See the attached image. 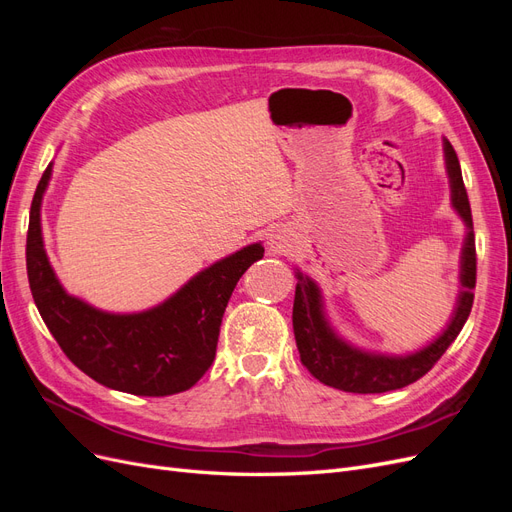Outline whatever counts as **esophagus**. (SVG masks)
<instances>
[{"mask_svg":"<svg viewBox=\"0 0 512 512\" xmlns=\"http://www.w3.org/2000/svg\"><path fill=\"white\" fill-rule=\"evenodd\" d=\"M269 245H271V250H284V247H286V239L282 237V235H271L269 237Z\"/></svg>","mask_w":512,"mask_h":512,"instance_id":"1","label":"esophagus"}]
</instances>
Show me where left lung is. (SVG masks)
I'll return each mask as SVG.
<instances>
[{"label": "left lung", "instance_id": "1", "mask_svg": "<svg viewBox=\"0 0 512 512\" xmlns=\"http://www.w3.org/2000/svg\"><path fill=\"white\" fill-rule=\"evenodd\" d=\"M444 164L448 185H451V207L466 226L461 256H459V294L448 318L444 331L431 339L423 348L406 354H386L378 350H365L354 346L346 337L339 335L327 316L324 297L320 286L297 269V292H294L292 307V329L301 363L309 374L322 384L346 393H386L416 382L438 363L440 356L451 346L459 331L466 324L476 286V247H474V226L472 211L468 203V192L463 185L461 166L457 153L448 138H442Z\"/></svg>", "mask_w": 512, "mask_h": 512}]
</instances>
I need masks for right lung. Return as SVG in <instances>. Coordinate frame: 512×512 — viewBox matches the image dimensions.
Returning a JSON list of instances; mask_svg holds the SVG:
<instances>
[{
    "instance_id": "add662e5",
    "label": "right lung",
    "mask_w": 512,
    "mask_h": 512,
    "mask_svg": "<svg viewBox=\"0 0 512 512\" xmlns=\"http://www.w3.org/2000/svg\"><path fill=\"white\" fill-rule=\"evenodd\" d=\"M53 162L38 183L27 230V277L46 327L68 359L108 389L166 397L188 391L215 359L220 324L241 275L265 256L245 245L190 277L177 292L143 312H104L74 297L55 275L42 239V198Z\"/></svg>"
}]
</instances>
